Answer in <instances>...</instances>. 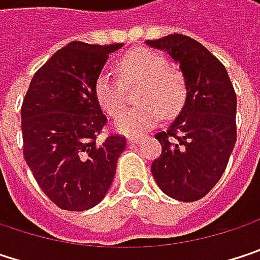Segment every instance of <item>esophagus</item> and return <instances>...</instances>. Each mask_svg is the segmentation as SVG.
<instances>
[{
	"label": "esophagus",
	"mask_w": 260,
	"mask_h": 260,
	"mask_svg": "<svg viewBox=\"0 0 260 260\" xmlns=\"http://www.w3.org/2000/svg\"><path fill=\"white\" fill-rule=\"evenodd\" d=\"M141 138H143V137H129V138H128V143H129V144H137V143L141 141Z\"/></svg>",
	"instance_id": "34e87169"
}]
</instances>
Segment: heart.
<instances>
[{
	"mask_svg": "<svg viewBox=\"0 0 260 260\" xmlns=\"http://www.w3.org/2000/svg\"><path fill=\"white\" fill-rule=\"evenodd\" d=\"M117 79L102 74L96 79L94 96L101 108L116 117L126 105L123 86L140 83L136 100L139 105L114 120V129L138 135L150 129L159 119L176 114L186 98V81L178 68L167 66L162 55L149 49H134L117 64Z\"/></svg>",
	"mask_w": 260,
	"mask_h": 260,
	"instance_id": "heart-1",
	"label": "heart"
}]
</instances>
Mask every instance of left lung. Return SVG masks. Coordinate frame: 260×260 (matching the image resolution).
<instances>
[{
	"mask_svg": "<svg viewBox=\"0 0 260 260\" xmlns=\"http://www.w3.org/2000/svg\"><path fill=\"white\" fill-rule=\"evenodd\" d=\"M146 45L166 51L186 81L179 116L155 135L162 152L150 170L164 194L196 202L220 181L236 143L234 85L223 63L188 36L170 34Z\"/></svg>",
	"mask_w": 260,
	"mask_h": 260,
	"instance_id": "left-lung-1",
	"label": "left lung"
}]
</instances>
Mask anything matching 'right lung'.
I'll return each mask as SVG.
<instances>
[{
  "mask_svg": "<svg viewBox=\"0 0 260 260\" xmlns=\"http://www.w3.org/2000/svg\"><path fill=\"white\" fill-rule=\"evenodd\" d=\"M122 46L71 42L29 82L21 108L24 158L42 191L61 209L96 206L126 147L122 135L98 140L107 117L94 96L108 55Z\"/></svg>",
  "mask_w": 260,
  "mask_h": 260,
  "instance_id": "1",
  "label": "right lung"
}]
</instances>
